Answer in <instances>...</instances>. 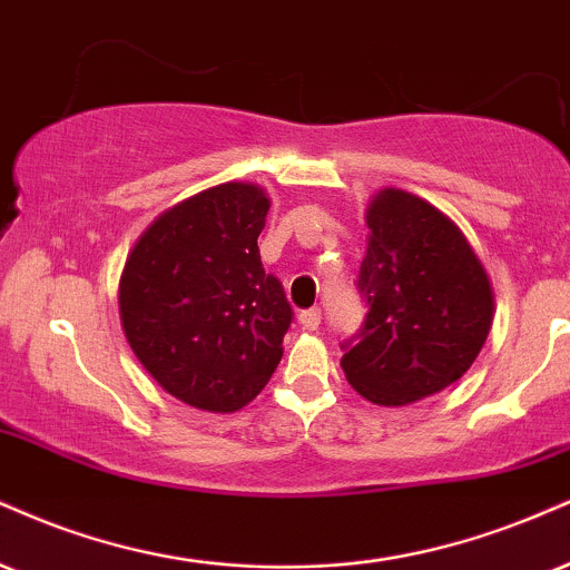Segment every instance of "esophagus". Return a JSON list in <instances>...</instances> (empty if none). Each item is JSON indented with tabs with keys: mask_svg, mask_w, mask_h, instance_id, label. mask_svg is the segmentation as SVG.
Masks as SVG:
<instances>
[{
	"mask_svg": "<svg viewBox=\"0 0 570 570\" xmlns=\"http://www.w3.org/2000/svg\"><path fill=\"white\" fill-rule=\"evenodd\" d=\"M321 318H324L321 307H311V311L299 313V326L307 328V332H315L321 326Z\"/></svg>",
	"mask_w": 570,
	"mask_h": 570,
	"instance_id": "esophagus-1",
	"label": "esophagus"
}]
</instances>
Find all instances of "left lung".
I'll return each instance as SVG.
<instances>
[{"mask_svg": "<svg viewBox=\"0 0 570 570\" xmlns=\"http://www.w3.org/2000/svg\"><path fill=\"white\" fill-rule=\"evenodd\" d=\"M366 225L358 289L368 313L340 366L366 401L406 406L472 366L491 332L493 289L468 236L424 198L376 190Z\"/></svg>", "mask_w": 570, "mask_h": 570, "instance_id": "left-lung-1", "label": "left lung"}]
</instances>
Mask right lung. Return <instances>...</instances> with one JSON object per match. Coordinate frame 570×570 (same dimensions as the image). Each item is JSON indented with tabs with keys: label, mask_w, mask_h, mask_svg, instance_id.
Instances as JSON below:
<instances>
[{
	"label": "right lung",
	"mask_w": 570,
	"mask_h": 570,
	"mask_svg": "<svg viewBox=\"0 0 570 570\" xmlns=\"http://www.w3.org/2000/svg\"><path fill=\"white\" fill-rule=\"evenodd\" d=\"M271 198L223 183L142 230L119 278V318L142 368L177 401L230 414L255 401L284 355L292 307L259 263Z\"/></svg>",
	"instance_id": "obj_1"
}]
</instances>
